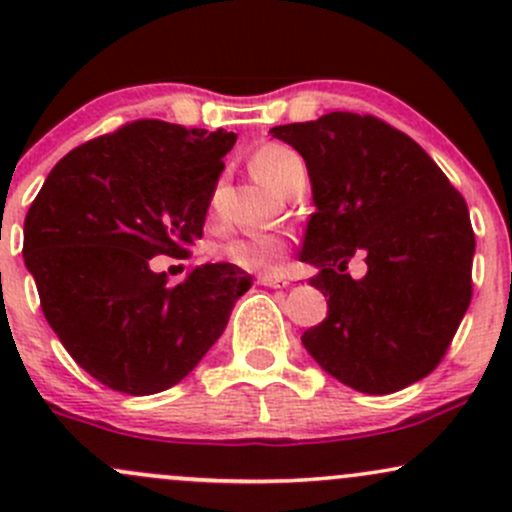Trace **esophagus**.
Segmentation results:
<instances>
[{"instance_id": "obj_1", "label": "esophagus", "mask_w": 512, "mask_h": 512, "mask_svg": "<svg viewBox=\"0 0 512 512\" xmlns=\"http://www.w3.org/2000/svg\"><path fill=\"white\" fill-rule=\"evenodd\" d=\"M257 281H260L262 286H269V289H286V286H289V279L279 274H260Z\"/></svg>"}]
</instances>
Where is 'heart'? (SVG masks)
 Returning <instances> with one entry per match:
<instances>
[{"label": "heart", "instance_id": "b5f03b06", "mask_svg": "<svg viewBox=\"0 0 512 512\" xmlns=\"http://www.w3.org/2000/svg\"><path fill=\"white\" fill-rule=\"evenodd\" d=\"M301 158L281 144H264L252 156V170L264 185L284 192L296 170H301ZM289 255V240L279 233H245L223 240L214 248V257L245 272L272 274L284 267Z\"/></svg>", "mask_w": 512, "mask_h": 512}]
</instances>
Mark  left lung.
I'll use <instances>...</instances> for the list:
<instances>
[{
	"mask_svg": "<svg viewBox=\"0 0 512 512\" xmlns=\"http://www.w3.org/2000/svg\"><path fill=\"white\" fill-rule=\"evenodd\" d=\"M303 156L315 211L301 262L327 296L303 332L317 366L366 395L426 378L472 301L474 231L467 202L414 139L383 120L327 113L269 129ZM367 274H345L350 257Z\"/></svg>",
	"mask_w": 512,
	"mask_h": 512,
	"instance_id": "obj_1",
	"label": "left lung"
}]
</instances>
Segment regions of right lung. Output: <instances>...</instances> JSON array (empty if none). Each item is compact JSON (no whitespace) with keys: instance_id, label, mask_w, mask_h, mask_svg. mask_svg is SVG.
I'll return each mask as SVG.
<instances>
[{"instance_id":"add662e5","label":"right lung","mask_w":512,"mask_h":512,"mask_svg":"<svg viewBox=\"0 0 512 512\" xmlns=\"http://www.w3.org/2000/svg\"><path fill=\"white\" fill-rule=\"evenodd\" d=\"M238 134L137 120L76 146L50 170L23 221V262L69 356L125 395L178 385L250 289L228 262L180 284L151 257L185 255Z\"/></svg>"}]
</instances>
